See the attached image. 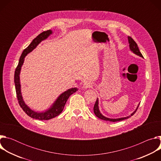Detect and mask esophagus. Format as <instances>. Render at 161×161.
I'll list each match as a JSON object with an SVG mask.
<instances>
[{
	"mask_svg": "<svg viewBox=\"0 0 161 161\" xmlns=\"http://www.w3.org/2000/svg\"><path fill=\"white\" fill-rule=\"evenodd\" d=\"M92 86H93L92 83L90 82V81H85V82L83 83V85H82L83 88H85V89L88 88H92Z\"/></svg>",
	"mask_w": 161,
	"mask_h": 161,
	"instance_id": "34e87169",
	"label": "esophagus"
}]
</instances>
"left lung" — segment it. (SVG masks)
I'll list each match as a JSON object with an SVG mask.
<instances>
[{"mask_svg": "<svg viewBox=\"0 0 161 161\" xmlns=\"http://www.w3.org/2000/svg\"><path fill=\"white\" fill-rule=\"evenodd\" d=\"M128 41H129V49H130V51L132 52L133 53H134L135 55L139 56L140 57H142L143 58L142 54L141 53V52H140V50L138 48V47H137V44L136 43V42L130 37H129L128 36ZM139 105H140V103L138 104V105H137L136 109L130 114V115L127 116V117H122V118H118V119H111V118H108V117H106L105 116H104L103 114L101 113L100 110H99V99L97 98V101L94 104V114H96V116L97 117H98L99 119H101V120H106V121H110V122H118V121H122V120H125V119H129V117H130L131 116H132L133 114L136 113V110L137 109V108H138L139 107Z\"/></svg>", "mask_w": 161, "mask_h": 161, "instance_id": "obj_1", "label": "left lung"}]
</instances>
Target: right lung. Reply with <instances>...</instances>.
<instances>
[{
  "label": "right lung",
  "mask_w": 161,
  "mask_h": 161,
  "mask_svg": "<svg viewBox=\"0 0 161 161\" xmlns=\"http://www.w3.org/2000/svg\"><path fill=\"white\" fill-rule=\"evenodd\" d=\"M53 34V31L52 30H48L47 31H44L38 35L29 45V47L26 48L22 52V54L19 58L18 65L16 68L14 72V84L17 98L18 100V103L19 106L23 109L25 113L29 115L30 117L37 119L39 120H48L52 119L57 116H58L60 113L64 109L65 104L69 97L73 93L76 92L78 90V88H71L67 89L66 91L64 92L63 93L60 94L58 97L56 99V100L53 103V104L50 106L49 108L42 111H36L32 109L24 101V98H23L21 91V84H20V72L21 69V67L24 64L25 57L31 52H32L37 47L38 44L41 42L42 41L47 39L50 35Z\"/></svg>",
  "instance_id": "obj_1"
}]
</instances>
